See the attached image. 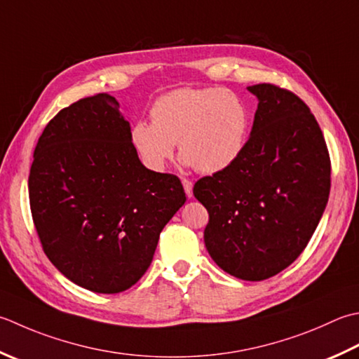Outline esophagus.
<instances>
[{"label": "esophagus", "mask_w": 359, "mask_h": 359, "mask_svg": "<svg viewBox=\"0 0 359 359\" xmlns=\"http://www.w3.org/2000/svg\"><path fill=\"white\" fill-rule=\"evenodd\" d=\"M182 185H184V189L188 198H191L193 196V182L188 180V179H182Z\"/></svg>", "instance_id": "1"}]
</instances>
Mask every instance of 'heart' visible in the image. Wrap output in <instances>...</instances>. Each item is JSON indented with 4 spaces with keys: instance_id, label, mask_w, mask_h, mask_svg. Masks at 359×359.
<instances>
[{
    "instance_id": "obj_1",
    "label": "heart",
    "mask_w": 359,
    "mask_h": 359,
    "mask_svg": "<svg viewBox=\"0 0 359 359\" xmlns=\"http://www.w3.org/2000/svg\"><path fill=\"white\" fill-rule=\"evenodd\" d=\"M151 123L130 129L140 160L161 171L177 143L184 163L202 174L226 171L241 157L250 129V110L229 88H177L160 96L149 110Z\"/></svg>"
}]
</instances>
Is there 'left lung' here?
Here are the masks:
<instances>
[{
    "label": "left lung",
    "mask_w": 359,
    "mask_h": 359,
    "mask_svg": "<svg viewBox=\"0 0 359 359\" xmlns=\"http://www.w3.org/2000/svg\"><path fill=\"white\" fill-rule=\"evenodd\" d=\"M248 90L258 107L241 157L199 179L193 194L210 216L203 241L213 262L259 282L286 269L311 240L332 165L319 124L297 95L272 83Z\"/></svg>",
    "instance_id": "left-lung-1"
}]
</instances>
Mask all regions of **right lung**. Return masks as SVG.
<instances>
[{"label": "right lung", "instance_id": "1", "mask_svg": "<svg viewBox=\"0 0 359 359\" xmlns=\"http://www.w3.org/2000/svg\"><path fill=\"white\" fill-rule=\"evenodd\" d=\"M29 203L41 248L88 291L116 294L149 268L160 231L187 196L177 175L147 170L114 96L62 109L39 138Z\"/></svg>", "mask_w": 359, "mask_h": 359}]
</instances>
